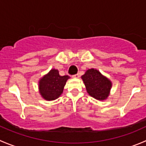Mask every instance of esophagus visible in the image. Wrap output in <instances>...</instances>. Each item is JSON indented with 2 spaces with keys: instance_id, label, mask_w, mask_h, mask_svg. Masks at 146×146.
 Returning <instances> with one entry per match:
<instances>
[{
  "instance_id": "esophagus-1",
  "label": "esophagus",
  "mask_w": 146,
  "mask_h": 146,
  "mask_svg": "<svg viewBox=\"0 0 146 146\" xmlns=\"http://www.w3.org/2000/svg\"><path fill=\"white\" fill-rule=\"evenodd\" d=\"M73 78H79V74H78V73H77V74L73 75Z\"/></svg>"
}]
</instances>
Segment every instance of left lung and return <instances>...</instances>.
<instances>
[{"label": "left lung", "instance_id": "8db88e82", "mask_svg": "<svg viewBox=\"0 0 146 146\" xmlns=\"http://www.w3.org/2000/svg\"><path fill=\"white\" fill-rule=\"evenodd\" d=\"M82 79L90 96L99 100H104L109 96L111 82L98 70L89 69L82 76Z\"/></svg>", "mask_w": 146, "mask_h": 146}]
</instances>
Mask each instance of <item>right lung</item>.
<instances>
[{
	"label": "right lung",
	"instance_id": "right-lung-1",
	"mask_svg": "<svg viewBox=\"0 0 146 146\" xmlns=\"http://www.w3.org/2000/svg\"><path fill=\"white\" fill-rule=\"evenodd\" d=\"M68 76H61L58 70L52 69L44 76L39 82V91L43 98L46 100L57 99L64 90Z\"/></svg>",
	"mask_w": 146,
	"mask_h": 146
}]
</instances>
